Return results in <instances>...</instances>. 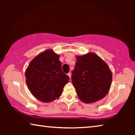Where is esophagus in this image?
Listing matches in <instances>:
<instances>
[{
	"label": "esophagus",
	"instance_id": "esophagus-1",
	"mask_svg": "<svg viewBox=\"0 0 135 135\" xmlns=\"http://www.w3.org/2000/svg\"><path fill=\"white\" fill-rule=\"evenodd\" d=\"M67 75H68V76L70 77V79H71V73H68Z\"/></svg>",
	"mask_w": 135,
	"mask_h": 135
}]
</instances>
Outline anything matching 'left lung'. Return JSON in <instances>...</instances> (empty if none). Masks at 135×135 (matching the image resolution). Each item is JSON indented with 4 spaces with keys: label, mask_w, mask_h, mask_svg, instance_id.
<instances>
[{
    "label": "left lung",
    "mask_w": 135,
    "mask_h": 135,
    "mask_svg": "<svg viewBox=\"0 0 135 135\" xmlns=\"http://www.w3.org/2000/svg\"><path fill=\"white\" fill-rule=\"evenodd\" d=\"M76 59L71 80L79 98L87 104L102 99L111 85L112 73L108 65L92 52L76 56Z\"/></svg>",
    "instance_id": "1"
}]
</instances>
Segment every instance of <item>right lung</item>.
<instances>
[{
    "instance_id": "obj_1",
    "label": "right lung",
    "mask_w": 135,
    "mask_h": 135,
    "mask_svg": "<svg viewBox=\"0 0 135 135\" xmlns=\"http://www.w3.org/2000/svg\"><path fill=\"white\" fill-rule=\"evenodd\" d=\"M59 55L52 49L36 56L26 71L28 89L38 100L43 102L53 101L62 95L63 88L70 78L62 71Z\"/></svg>"
}]
</instances>
